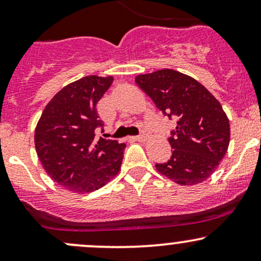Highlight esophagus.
<instances>
[{"mask_svg":"<svg viewBox=\"0 0 261 261\" xmlns=\"http://www.w3.org/2000/svg\"><path fill=\"white\" fill-rule=\"evenodd\" d=\"M134 139L136 140V141H145L146 139H147V135H146L145 133H142V134L137 135V136H135Z\"/></svg>","mask_w":261,"mask_h":261,"instance_id":"esophagus-1","label":"esophagus"}]
</instances>
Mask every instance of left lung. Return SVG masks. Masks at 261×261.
Wrapping results in <instances>:
<instances>
[{"label": "left lung", "mask_w": 261, "mask_h": 261, "mask_svg": "<svg viewBox=\"0 0 261 261\" xmlns=\"http://www.w3.org/2000/svg\"><path fill=\"white\" fill-rule=\"evenodd\" d=\"M135 81L164 115L176 120L168 137L170 160L155 168L176 184L205 181L229 145V121L220 101L193 77L169 68L139 74Z\"/></svg>", "instance_id": "8db88e82"}]
</instances>
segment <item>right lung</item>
<instances>
[{
    "instance_id": "right-lung-1",
    "label": "right lung",
    "mask_w": 261,
    "mask_h": 261,
    "mask_svg": "<svg viewBox=\"0 0 261 261\" xmlns=\"http://www.w3.org/2000/svg\"><path fill=\"white\" fill-rule=\"evenodd\" d=\"M113 77L87 76L70 83L45 107L35 128V149L45 172L67 190H98L120 170L125 143L100 137L103 130L97 103Z\"/></svg>"
}]
</instances>
